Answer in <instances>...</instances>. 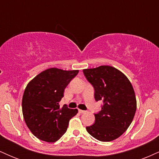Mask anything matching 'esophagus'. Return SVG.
Listing matches in <instances>:
<instances>
[{
  "label": "esophagus",
  "instance_id": "obj_1",
  "mask_svg": "<svg viewBox=\"0 0 159 159\" xmlns=\"http://www.w3.org/2000/svg\"><path fill=\"white\" fill-rule=\"evenodd\" d=\"M78 111H79V113H81V114H85V113H87V111L81 110V109H78Z\"/></svg>",
  "mask_w": 159,
  "mask_h": 159
}]
</instances>
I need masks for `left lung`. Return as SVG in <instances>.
I'll use <instances>...</instances> for the list:
<instances>
[{"label":"left lung","instance_id":"8db88e82","mask_svg":"<svg viewBox=\"0 0 159 159\" xmlns=\"http://www.w3.org/2000/svg\"><path fill=\"white\" fill-rule=\"evenodd\" d=\"M93 86L96 101L103 102L102 110L95 114V123L86 127L87 132L100 141L118 138L127 130L135 114L137 101L130 81L123 72L110 66L83 70Z\"/></svg>","mask_w":159,"mask_h":159}]
</instances>
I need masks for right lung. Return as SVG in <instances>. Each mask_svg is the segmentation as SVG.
<instances>
[{
  "mask_svg": "<svg viewBox=\"0 0 159 159\" xmlns=\"http://www.w3.org/2000/svg\"><path fill=\"white\" fill-rule=\"evenodd\" d=\"M78 70L49 68L38 74L27 84L22 97L25 123L38 139L53 143L66 132L69 122L78 109H70L59 102L65 88Z\"/></svg>",
  "mask_w": 159,
  "mask_h": 159,
  "instance_id": "obj_1",
  "label": "right lung"
}]
</instances>
